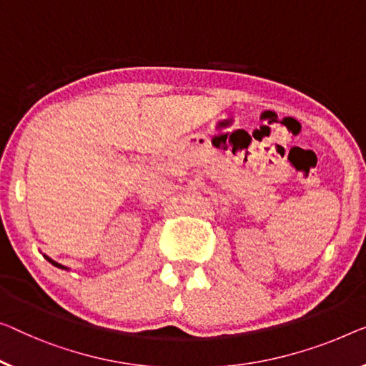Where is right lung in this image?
<instances>
[{"instance_id":"right-lung-1","label":"right lung","mask_w":366,"mask_h":366,"mask_svg":"<svg viewBox=\"0 0 366 366\" xmlns=\"http://www.w3.org/2000/svg\"><path fill=\"white\" fill-rule=\"evenodd\" d=\"M44 256H46V254H44ZM46 259L49 261V263H52L54 266H56V268H61V269H69V268H65V266H62V264H59V263H57V261H54V259H51V258H49V256H46Z\"/></svg>"}]
</instances>
